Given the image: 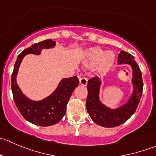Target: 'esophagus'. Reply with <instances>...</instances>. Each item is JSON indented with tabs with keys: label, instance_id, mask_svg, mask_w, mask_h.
<instances>
[{
	"label": "esophagus",
	"instance_id": "34e87169",
	"mask_svg": "<svg viewBox=\"0 0 156 156\" xmlns=\"http://www.w3.org/2000/svg\"><path fill=\"white\" fill-rule=\"evenodd\" d=\"M79 81L80 84L83 86H86L87 84V78H85V77H83V78H80Z\"/></svg>",
	"mask_w": 156,
	"mask_h": 156
}]
</instances>
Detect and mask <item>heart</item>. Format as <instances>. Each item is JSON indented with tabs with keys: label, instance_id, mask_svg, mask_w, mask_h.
Returning <instances> with one entry per match:
<instances>
[{
	"label": "heart",
	"instance_id": "1",
	"mask_svg": "<svg viewBox=\"0 0 156 156\" xmlns=\"http://www.w3.org/2000/svg\"><path fill=\"white\" fill-rule=\"evenodd\" d=\"M115 60V54L111 51L105 52L100 48L89 49L85 54V63L87 66L97 65L100 69L111 66Z\"/></svg>",
	"mask_w": 156,
	"mask_h": 156
}]
</instances>
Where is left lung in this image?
<instances>
[{
  "mask_svg": "<svg viewBox=\"0 0 156 156\" xmlns=\"http://www.w3.org/2000/svg\"><path fill=\"white\" fill-rule=\"evenodd\" d=\"M119 64H128L133 70L132 84L133 93L128 101L123 106L110 108L105 106L100 100L99 94L101 81L99 77H94L88 80L87 98L86 107L91 119L97 125L104 127H114L127 122L133 115L142 97L144 83L142 73L134 57L130 53L122 50L118 56Z\"/></svg>",
  "mask_w": 156,
  "mask_h": 156,
  "instance_id": "obj_1",
  "label": "left lung"
}]
</instances>
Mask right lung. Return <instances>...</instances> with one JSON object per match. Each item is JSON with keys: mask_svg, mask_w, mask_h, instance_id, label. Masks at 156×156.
I'll return each mask as SVG.
<instances>
[{"mask_svg": "<svg viewBox=\"0 0 156 156\" xmlns=\"http://www.w3.org/2000/svg\"><path fill=\"white\" fill-rule=\"evenodd\" d=\"M56 41L50 39L34 44L23 50L17 57L12 74L11 87L17 108L25 119L42 127L58 123L66 112V106L74 90L78 87V77L62 78L54 92L40 101H34L25 96L16 83V75L23 57L27 54L39 55L43 49L54 48Z\"/></svg>", "mask_w": 156, "mask_h": 156, "instance_id": "1", "label": "right lung"}]
</instances>
